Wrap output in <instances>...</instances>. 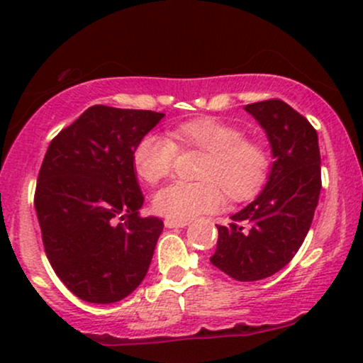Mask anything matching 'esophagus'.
<instances>
[{
	"label": "esophagus",
	"mask_w": 363,
	"mask_h": 363,
	"mask_svg": "<svg viewBox=\"0 0 363 363\" xmlns=\"http://www.w3.org/2000/svg\"><path fill=\"white\" fill-rule=\"evenodd\" d=\"M165 227L167 228H182V227H186L187 225V222H176V220H165Z\"/></svg>",
	"instance_id": "obj_1"
}]
</instances>
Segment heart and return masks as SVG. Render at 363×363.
<instances>
[{
    "instance_id": "heart-1",
    "label": "heart",
    "mask_w": 363,
    "mask_h": 363,
    "mask_svg": "<svg viewBox=\"0 0 363 363\" xmlns=\"http://www.w3.org/2000/svg\"><path fill=\"white\" fill-rule=\"evenodd\" d=\"M199 150L206 158L196 177L199 182H176L153 198V210L176 222H189L199 215L213 213L230 201H245L259 193L269 169V157L256 141L244 140L242 129L216 118H199L172 128L169 138L143 136L133 152L136 174L155 186L172 174L176 152Z\"/></svg>"
}]
</instances>
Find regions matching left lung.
I'll return each mask as SVG.
<instances>
[{
  "label": "left lung",
  "mask_w": 363,
  "mask_h": 363,
  "mask_svg": "<svg viewBox=\"0 0 363 363\" xmlns=\"http://www.w3.org/2000/svg\"><path fill=\"white\" fill-rule=\"evenodd\" d=\"M264 129L273 164L257 198L218 228L211 264L237 281L285 268L301 247L320 193L318 133L289 104L272 99L244 107Z\"/></svg>",
  "instance_id": "1"
}]
</instances>
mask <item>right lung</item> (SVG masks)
<instances>
[{
  "label": "right lung",
  "mask_w": 363,
  "mask_h": 363,
  "mask_svg": "<svg viewBox=\"0 0 363 363\" xmlns=\"http://www.w3.org/2000/svg\"><path fill=\"white\" fill-rule=\"evenodd\" d=\"M165 114L89 107L49 145L35 187L48 259L82 301L114 303L147 277L164 222L138 215L133 152Z\"/></svg>",
  "instance_id": "1"
}]
</instances>
